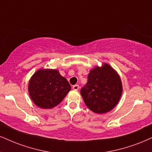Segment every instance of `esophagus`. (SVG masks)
<instances>
[{
  "label": "esophagus",
  "mask_w": 152,
  "mask_h": 152,
  "mask_svg": "<svg viewBox=\"0 0 152 152\" xmlns=\"http://www.w3.org/2000/svg\"><path fill=\"white\" fill-rule=\"evenodd\" d=\"M79 85H73L72 86V89H74V90H75V91H77V90H78V89H79Z\"/></svg>",
  "instance_id": "obj_1"
}]
</instances>
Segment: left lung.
I'll list each match as a JSON object with an SVG mask.
<instances>
[{"mask_svg": "<svg viewBox=\"0 0 152 152\" xmlns=\"http://www.w3.org/2000/svg\"><path fill=\"white\" fill-rule=\"evenodd\" d=\"M80 93L86 106L96 113L110 111L120 100L123 87L121 78L110 65L96 67L89 72Z\"/></svg>", "mask_w": 152, "mask_h": 152, "instance_id": "8db88e82", "label": "left lung"}]
</instances>
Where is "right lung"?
<instances>
[{
    "mask_svg": "<svg viewBox=\"0 0 152 152\" xmlns=\"http://www.w3.org/2000/svg\"><path fill=\"white\" fill-rule=\"evenodd\" d=\"M29 93L39 107L51 108L59 104L70 90L65 77L56 70H39L29 80Z\"/></svg>",
    "mask_w": 152,
    "mask_h": 152,
    "instance_id": "1",
    "label": "right lung"
}]
</instances>
